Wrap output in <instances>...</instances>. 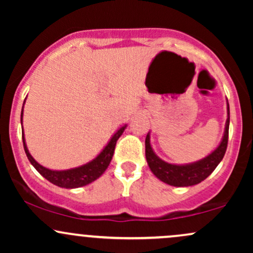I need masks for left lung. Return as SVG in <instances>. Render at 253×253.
Returning a JSON list of instances; mask_svg holds the SVG:
<instances>
[{"label": "left lung", "instance_id": "1", "mask_svg": "<svg viewBox=\"0 0 253 253\" xmlns=\"http://www.w3.org/2000/svg\"><path fill=\"white\" fill-rule=\"evenodd\" d=\"M229 127V106L227 101V120L225 124V130L220 144L211 151L208 156L200 161L188 164H172L163 161L156 155L151 145V133L149 132L145 139V156L150 170L157 178L173 187H190L205 181L215 170L225 156L228 141Z\"/></svg>", "mask_w": 253, "mask_h": 253}]
</instances>
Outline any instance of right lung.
Segmentation results:
<instances>
[{
	"instance_id": "1",
	"label": "right lung",
	"mask_w": 253,
	"mask_h": 253,
	"mask_svg": "<svg viewBox=\"0 0 253 253\" xmlns=\"http://www.w3.org/2000/svg\"><path fill=\"white\" fill-rule=\"evenodd\" d=\"M22 117H24V107H22L21 110V126ZM126 127L127 125L120 127L114 134L110 136V139L108 140V143L106 144V146L103 147L102 151H101L94 159H91L88 163L81 165V167L72 168V169L68 170H52L48 169V168L42 167V164L38 163L36 159L32 157L30 151H28L25 134H22V141H24L25 152L28 161H30L31 164L36 168V170L40 173V175L45 177V178L47 179L48 182H51L52 184L58 185V187L66 188V189H75V188H81L84 187V185H88L90 183L96 181L97 178H100V177L103 175V172L107 170V168H108L110 161H112L113 155H114L115 145H117L118 139L120 138L121 134H123L124 130L126 129Z\"/></svg>"
}]
</instances>
